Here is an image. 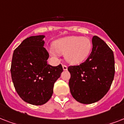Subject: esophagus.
I'll return each mask as SVG.
<instances>
[{
	"mask_svg": "<svg viewBox=\"0 0 124 124\" xmlns=\"http://www.w3.org/2000/svg\"><path fill=\"white\" fill-rule=\"evenodd\" d=\"M62 68H63V70H68V67L66 65H62Z\"/></svg>",
	"mask_w": 124,
	"mask_h": 124,
	"instance_id": "obj_1",
	"label": "esophagus"
}]
</instances>
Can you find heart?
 Returning <instances> with one entry per match:
<instances>
[{"instance_id":"heart-1","label":"heart","mask_w":124,"mask_h":124,"mask_svg":"<svg viewBox=\"0 0 124 124\" xmlns=\"http://www.w3.org/2000/svg\"><path fill=\"white\" fill-rule=\"evenodd\" d=\"M54 49L51 48L50 54L57 58L58 54H64L65 59L71 64H79L89 55L92 42L89 38L81 36H70L58 39L54 44Z\"/></svg>"}]
</instances>
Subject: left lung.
Masks as SVG:
<instances>
[{"label":"left lung","instance_id":"1","mask_svg":"<svg viewBox=\"0 0 124 124\" xmlns=\"http://www.w3.org/2000/svg\"><path fill=\"white\" fill-rule=\"evenodd\" d=\"M92 51L84 62L68 68L71 74L70 91L77 101L84 104L98 102L105 96L115 76L113 51L97 36L92 39Z\"/></svg>","mask_w":124,"mask_h":124}]
</instances>
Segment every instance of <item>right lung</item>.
I'll use <instances>...</instances> for the list:
<instances>
[{"label":"right lung","mask_w":124,"mask_h":124,"mask_svg":"<svg viewBox=\"0 0 124 124\" xmlns=\"http://www.w3.org/2000/svg\"><path fill=\"white\" fill-rule=\"evenodd\" d=\"M44 35L24 40L15 49L11 75L15 89L26 102L35 106L46 104L53 93L54 82L63 71L61 64H47L49 53L44 47Z\"/></svg>","instance_id":"add662e5"}]
</instances>
